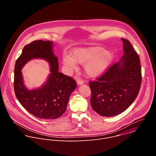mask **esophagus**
Segmentation results:
<instances>
[{"label": "esophagus", "instance_id": "esophagus-1", "mask_svg": "<svg viewBox=\"0 0 156 156\" xmlns=\"http://www.w3.org/2000/svg\"><path fill=\"white\" fill-rule=\"evenodd\" d=\"M77 85H82L83 83V80H82V79H78L77 80Z\"/></svg>", "mask_w": 156, "mask_h": 156}]
</instances>
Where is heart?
<instances>
[{"instance_id": "heart-1", "label": "heart", "mask_w": 156, "mask_h": 156, "mask_svg": "<svg viewBox=\"0 0 156 156\" xmlns=\"http://www.w3.org/2000/svg\"><path fill=\"white\" fill-rule=\"evenodd\" d=\"M71 57L64 56L62 62L68 70L76 68V62L83 64L85 62V70L92 77L100 76L110 67L113 55L111 51L102 47H88L74 48L71 51Z\"/></svg>"}]
</instances>
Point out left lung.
Masks as SVG:
<instances>
[{
    "instance_id": "8db88e82",
    "label": "left lung",
    "mask_w": 156,
    "mask_h": 156,
    "mask_svg": "<svg viewBox=\"0 0 156 156\" xmlns=\"http://www.w3.org/2000/svg\"><path fill=\"white\" fill-rule=\"evenodd\" d=\"M124 55L96 81H90V105L101 116L125 111L137 97L142 82L139 57L130 41L121 38Z\"/></svg>"
}]
</instances>
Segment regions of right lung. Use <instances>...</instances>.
<instances>
[{"label":"right lung","mask_w":156,"mask_h":156,"mask_svg":"<svg viewBox=\"0 0 156 156\" xmlns=\"http://www.w3.org/2000/svg\"><path fill=\"white\" fill-rule=\"evenodd\" d=\"M50 41L36 40L24 47L14 68V87L16 96L23 107L34 116L44 119L59 118L67 109L72 92L76 88L74 79L59 72L58 59ZM40 58L50 64L51 74L41 88L29 90L24 86L21 70L32 58Z\"/></svg>","instance_id":"add662e5"}]
</instances>
